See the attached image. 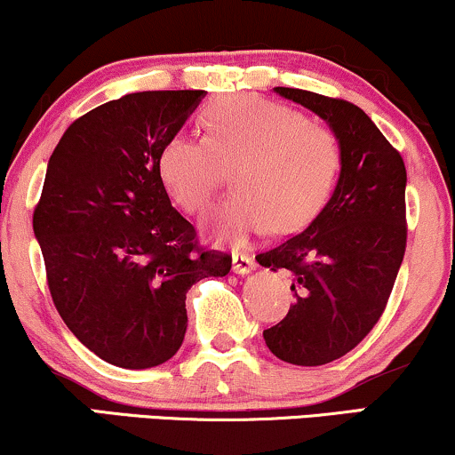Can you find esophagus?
Segmentation results:
<instances>
[{
    "mask_svg": "<svg viewBox=\"0 0 455 455\" xmlns=\"http://www.w3.org/2000/svg\"><path fill=\"white\" fill-rule=\"evenodd\" d=\"M232 270L236 274H249L251 270H255V259L251 255L234 253L232 255Z\"/></svg>",
    "mask_w": 455,
    "mask_h": 455,
    "instance_id": "34e87169",
    "label": "esophagus"
}]
</instances>
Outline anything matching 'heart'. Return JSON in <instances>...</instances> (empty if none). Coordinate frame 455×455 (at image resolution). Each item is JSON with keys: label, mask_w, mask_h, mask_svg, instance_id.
Listing matches in <instances>:
<instances>
[{"label": "heart", "mask_w": 455, "mask_h": 455, "mask_svg": "<svg viewBox=\"0 0 455 455\" xmlns=\"http://www.w3.org/2000/svg\"><path fill=\"white\" fill-rule=\"evenodd\" d=\"M206 137L172 134L160 151V179L188 212L209 206L236 168L232 194L215 211V240L246 244L274 226L304 228L321 209L339 166V143L321 120L259 97H226L204 111Z\"/></svg>", "instance_id": "obj_1"}]
</instances>
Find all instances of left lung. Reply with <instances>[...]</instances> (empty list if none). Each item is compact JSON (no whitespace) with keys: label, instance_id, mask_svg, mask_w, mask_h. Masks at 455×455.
<instances>
[{"label":"left lung","instance_id":"8db88e82","mask_svg":"<svg viewBox=\"0 0 455 455\" xmlns=\"http://www.w3.org/2000/svg\"><path fill=\"white\" fill-rule=\"evenodd\" d=\"M274 91L323 117L339 143L338 185L323 211L257 255L259 266L287 270L295 295L263 339L280 361L318 367L361 344L386 310L407 244V171L361 108L299 88Z\"/></svg>","mask_w":455,"mask_h":455}]
</instances>
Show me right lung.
Returning a JSON list of instances; mask_svg holds the SVG:
<instances>
[{
	"mask_svg": "<svg viewBox=\"0 0 455 455\" xmlns=\"http://www.w3.org/2000/svg\"><path fill=\"white\" fill-rule=\"evenodd\" d=\"M204 91H149L77 117L50 156L33 232L67 327L116 367L149 369L181 347L185 295L232 257L198 246L160 179V151Z\"/></svg>",
	"mask_w": 455,
	"mask_h": 455,
	"instance_id": "right-lung-1",
	"label": "right lung"
}]
</instances>
